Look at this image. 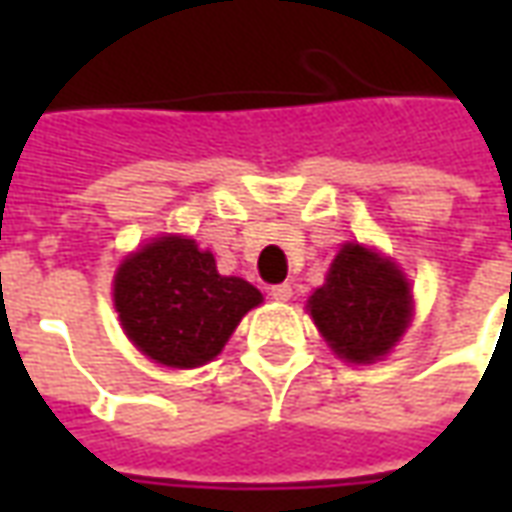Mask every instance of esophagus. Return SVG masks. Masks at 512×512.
Masks as SVG:
<instances>
[{
    "mask_svg": "<svg viewBox=\"0 0 512 512\" xmlns=\"http://www.w3.org/2000/svg\"><path fill=\"white\" fill-rule=\"evenodd\" d=\"M268 296H271L274 301H290V296H293V288H290L288 282H282V285H271Z\"/></svg>",
    "mask_w": 512,
    "mask_h": 512,
    "instance_id": "obj_1",
    "label": "esophagus"
}]
</instances>
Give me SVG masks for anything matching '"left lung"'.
I'll use <instances>...</instances> for the list:
<instances>
[{
    "instance_id": "8db88e82",
    "label": "left lung",
    "mask_w": 512,
    "mask_h": 512,
    "mask_svg": "<svg viewBox=\"0 0 512 512\" xmlns=\"http://www.w3.org/2000/svg\"><path fill=\"white\" fill-rule=\"evenodd\" d=\"M307 307L334 354L359 365L389 354L406 332L411 293L395 263L365 246L345 244Z\"/></svg>"
}]
</instances>
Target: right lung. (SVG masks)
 Masks as SVG:
<instances>
[{
  "label": "right lung",
  "instance_id": "1",
  "mask_svg": "<svg viewBox=\"0 0 512 512\" xmlns=\"http://www.w3.org/2000/svg\"><path fill=\"white\" fill-rule=\"evenodd\" d=\"M260 301V290L222 277L211 252L178 235L139 249L115 277V307L131 343L167 367L211 362Z\"/></svg>",
  "mask_w": 512,
  "mask_h": 512
}]
</instances>
